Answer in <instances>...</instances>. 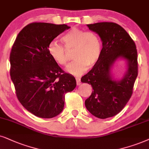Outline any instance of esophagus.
<instances>
[{
    "instance_id": "34e87169",
    "label": "esophagus",
    "mask_w": 149,
    "mask_h": 149,
    "mask_svg": "<svg viewBox=\"0 0 149 149\" xmlns=\"http://www.w3.org/2000/svg\"><path fill=\"white\" fill-rule=\"evenodd\" d=\"M76 84H77V85H80V84H81L80 78H76Z\"/></svg>"
}]
</instances>
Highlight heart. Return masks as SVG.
Masks as SVG:
<instances>
[{
	"instance_id": "1",
	"label": "heart",
	"mask_w": 149,
	"mask_h": 149,
	"mask_svg": "<svg viewBox=\"0 0 149 149\" xmlns=\"http://www.w3.org/2000/svg\"><path fill=\"white\" fill-rule=\"evenodd\" d=\"M67 50H72L73 59L67 71L73 76H80L88 67H92L100 59L102 53V42L98 36L92 31H86L73 28L61 38ZM63 45L53 41L48 45L51 58L59 65L65 67L68 63L67 52Z\"/></svg>"
}]
</instances>
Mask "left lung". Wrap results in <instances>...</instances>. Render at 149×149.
I'll use <instances>...</instances> for the list:
<instances>
[{
    "instance_id": "obj_1",
    "label": "left lung",
    "mask_w": 149,
    "mask_h": 149,
    "mask_svg": "<svg viewBox=\"0 0 149 149\" xmlns=\"http://www.w3.org/2000/svg\"><path fill=\"white\" fill-rule=\"evenodd\" d=\"M86 26L98 34L102 49L97 63L81 78V82L91 84L93 89L85 100V107L93 116L105 119L121 111L131 98L137 76L136 46L125 29L114 22ZM118 59L125 61L127 70L121 79L116 80L111 69Z\"/></svg>"
}]
</instances>
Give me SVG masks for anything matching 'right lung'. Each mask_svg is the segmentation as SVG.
Segmentation results:
<instances>
[{"mask_svg":"<svg viewBox=\"0 0 149 149\" xmlns=\"http://www.w3.org/2000/svg\"><path fill=\"white\" fill-rule=\"evenodd\" d=\"M70 27L67 24L33 22L18 33L10 53V76L17 97L28 111L52 118L63 111L65 95L76 81L65 73L48 53V45Z\"/></svg>","mask_w":149,"mask_h":149,"instance_id":"1","label":"right lung"}]
</instances>
